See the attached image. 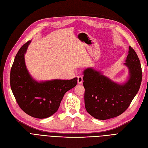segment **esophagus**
<instances>
[{"instance_id":"34e87169","label":"esophagus","mask_w":148,"mask_h":148,"mask_svg":"<svg viewBox=\"0 0 148 148\" xmlns=\"http://www.w3.org/2000/svg\"><path fill=\"white\" fill-rule=\"evenodd\" d=\"M83 79L82 76H78V83L79 84H81L83 83Z\"/></svg>"}]
</instances>
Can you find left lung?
Here are the masks:
<instances>
[{
    "mask_svg": "<svg viewBox=\"0 0 148 148\" xmlns=\"http://www.w3.org/2000/svg\"><path fill=\"white\" fill-rule=\"evenodd\" d=\"M129 49L125 65L129 69L130 77L123 85L113 82L93 69L84 71L85 108L95 119L106 120L123 113L139 90L142 79L141 64L135 50L130 46Z\"/></svg>",
    "mask_w": 148,
    "mask_h": 148,
    "instance_id": "obj_1",
    "label": "left lung"
}]
</instances>
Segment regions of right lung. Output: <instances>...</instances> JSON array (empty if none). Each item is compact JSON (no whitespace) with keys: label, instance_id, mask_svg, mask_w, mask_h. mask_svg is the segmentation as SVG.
Instances as JSON below:
<instances>
[{"label":"right lung","instance_id":"add662e5","mask_svg":"<svg viewBox=\"0 0 148 148\" xmlns=\"http://www.w3.org/2000/svg\"><path fill=\"white\" fill-rule=\"evenodd\" d=\"M30 41L24 44L15 56L10 71V86L19 106L28 115L47 118L56 112L64 94L77 84V78L38 83L25 67L24 54Z\"/></svg>","mask_w":148,"mask_h":148}]
</instances>
